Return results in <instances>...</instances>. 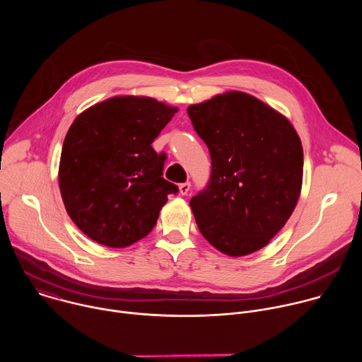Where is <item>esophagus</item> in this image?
Returning a JSON list of instances; mask_svg holds the SVG:
<instances>
[{
	"label": "esophagus",
	"instance_id": "1",
	"mask_svg": "<svg viewBox=\"0 0 362 362\" xmlns=\"http://www.w3.org/2000/svg\"><path fill=\"white\" fill-rule=\"evenodd\" d=\"M189 190H190V183H189V182L179 185V194L185 196V194H187V193H189Z\"/></svg>",
	"mask_w": 362,
	"mask_h": 362
}]
</instances>
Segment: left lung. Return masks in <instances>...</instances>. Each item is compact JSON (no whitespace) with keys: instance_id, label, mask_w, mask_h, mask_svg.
<instances>
[{"instance_id":"left-lung-1","label":"left lung","mask_w":362,"mask_h":362,"mask_svg":"<svg viewBox=\"0 0 362 362\" xmlns=\"http://www.w3.org/2000/svg\"><path fill=\"white\" fill-rule=\"evenodd\" d=\"M209 147V186L190 200L197 228L219 252L238 257L267 246L298 203L303 150L292 123L262 100L226 91L190 105Z\"/></svg>"}]
</instances>
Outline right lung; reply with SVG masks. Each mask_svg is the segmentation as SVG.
<instances>
[{
	"label": "right lung",
	"instance_id": "add662e5",
	"mask_svg": "<svg viewBox=\"0 0 362 362\" xmlns=\"http://www.w3.org/2000/svg\"><path fill=\"white\" fill-rule=\"evenodd\" d=\"M177 110L147 95H115L74 119L59 186L69 216L94 242L126 247L143 239L177 192L162 177L165 156L151 147Z\"/></svg>",
	"mask_w": 362,
	"mask_h": 362
}]
</instances>
